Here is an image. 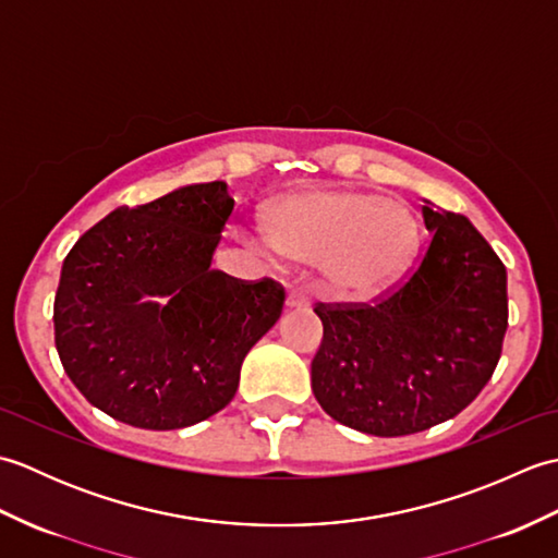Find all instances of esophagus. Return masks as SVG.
<instances>
[{
    "instance_id": "1",
    "label": "esophagus",
    "mask_w": 558,
    "mask_h": 558,
    "mask_svg": "<svg viewBox=\"0 0 558 558\" xmlns=\"http://www.w3.org/2000/svg\"><path fill=\"white\" fill-rule=\"evenodd\" d=\"M288 306L290 310H310L312 306V294L304 288H292L288 294Z\"/></svg>"
}]
</instances>
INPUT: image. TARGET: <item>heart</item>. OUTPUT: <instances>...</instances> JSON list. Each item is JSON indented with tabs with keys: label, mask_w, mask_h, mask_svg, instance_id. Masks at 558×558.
Wrapping results in <instances>:
<instances>
[{
	"label": "heart",
	"mask_w": 558,
	"mask_h": 558,
	"mask_svg": "<svg viewBox=\"0 0 558 558\" xmlns=\"http://www.w3.org/2000/svg\"><path fill=\"white\" fill-rule=\"evenodd\" d=\"M280 256L316 264L342 298H374L408 276L420 252L412 213L378 194L314 189L280 198L266 213Z\"/></svg>",
	"instance_id": "b5f03b06"
}]
</instances>
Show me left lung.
Returning a JSON list of instances; mask_svg holds the SVG:
<instances>
[{
  "label": "left lung",
  "instance_id": "left-lung-1",
  "mask_svg": "<svg viewBox=\"0 0 558 558\" xmlns=\"http://www.w3.org/2000/svg\"><path fill=\"white\" fill-rule=\"evenodd\" d=\"M429 242L410 276L369 304L318 302L312 390L372 436L429 429L487 386L508 328L506 266L465 216L422 206Z\"/></svg>",
  "mask_w": 558,
  "mask_h": 558
}]
</instances>
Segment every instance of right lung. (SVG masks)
Listing matches in <instances>:
<instances>
[{
  "instance_id": "add662e5",
  "label": "right lung",
  "mask_w": 558,
  "mask_h": 558,
  "mask_svg": "<svg viewBox=\"0 0 558 558\" xmlns=\"http://www.w3.org/2000/svg\"><path fill=\"white\" fill-rule=\"evenodd\" d=\"M234 198L192 184L120 206L78 236L54 294V345L90 405L138 429L192 426L222 410L286 288L210 268Z\"/></svg>"
}]
</instances>
